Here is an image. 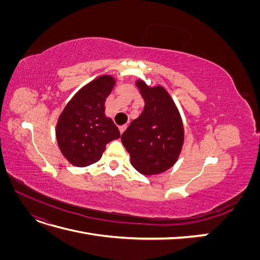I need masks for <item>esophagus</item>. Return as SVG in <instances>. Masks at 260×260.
<instances>
[{
	"label": "esophagus",
	"instance_id": "obj_1",
	"mask_svg": "<svg viewBox=\"0 0 260 260\" xmlns=\"http://www.w3.org/2000/svg\"><path fill=\"white\" fill-rule=\"evenodd\" d=\"M125 129H127V125H121V127L119 128V131H120V133H121V135H122V133L125 131Z\"/></svg>",
	"mask_w": 260,
	"mask_h": 260
}]
</instances>
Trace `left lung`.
<instances>
[{
  "mask_svg": "<svg viewBox=\"0 0 260 260\" xmlns=\"http://www.w3.org/2000/svg\"><path fill=\"white\" fill-rule=\"evenodd\" d=\"M144 109L121 136L131 165L145 176L159 175L177 162L184 143V128L179 109L162 85L136 81Z\"/></svg>",
  "mask_w": 260,
  "mask_h": 260,
  "instance_id": "left-lung-1",
  "label": "left lung"
}]
</instances>
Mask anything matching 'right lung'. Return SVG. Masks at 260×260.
<instances>
[{"instance_id":"add662e5","label":"right lung","mask_w":260,"mask_h":260,"mask_svg":"<svg viewBox=\"0 0 260 260\" xmlns=\"http://www.w3.org/2000/svg\"><path fill=\"white\" fill-rule=\"evenodd\" d=\"M116 78L102 75L83 85L60 113L55 128L62 156L76 167H86L103 155L106 144L119 139L120 132L105 115V102Z\"/></svg>"}]
</instances>
